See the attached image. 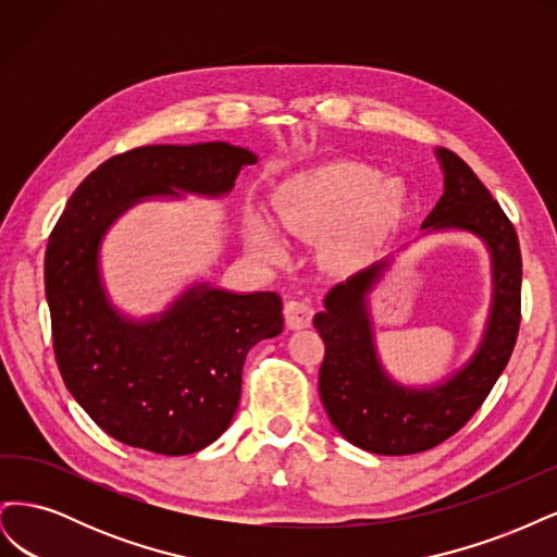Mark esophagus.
Returning a JSON list of instances; mask_svg holds the SVG:
<instances>
[{
    "mask_svg": "<svg viewBox=\"0 0 557 557\" xmlns=\"http://www.w3.org/2000/svg\"><path fill=\"white\" fill-rule=\"evenodd\" d=\"M285 323H288L290 330H305L311 325L313 318V305L309 299H290L285 301Z\"/></svg>",
    "mask_w": 557,
    "mask_h": 557,
    "instance_id": "obj_1",
    "label": "esophagus"
}]
</instances>
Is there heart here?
I'll return each mask as SVG.
<instances>
[{
	"label": "heart",
	"mask_w": 557,
	"mask_h": 557,
	"mask_svg": "<svg viewBox=\"0 0 557 557\" xmlns=\"http://www.w3.org/2000/svg\"><path fill=\"white\" fill-rule=\"evenodd\" d=\"M399 181L381 178L362 162H334L295 176L276 199L283 227L305 237H325L334 228L332 250L342 260H360L385 237L401 209ZM252 244L264 252L281 250L274 227L262 215L250 218Z\"/></svg>",
	"instance_id": "b5f03b06"
}]
</instances>
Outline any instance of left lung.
I'll list each match as a JSON object with an SVG mask.
<instances>
[{
    "label": "left lung",
    "mask_w": 557,
    "mask_h": 557,
    "mask_svg": "<svg viewBox=\"0 0 557 557\" xmlns=\"http://www.w3.org/2000/svg\"><path fill=\"white\" fill-rule=\"evenodd\" d=\"M444 195L423 230L476 234L493 258V309L483 342L460 372L434 387H404L383 372L376 356L367 295L387 262L372 264L334 285L313 325L325 344L318 393L344 440L376 455L423 453L446 442L479 411L507 367L520 327L522 258L518 234L491 190L448 148L436 150Z\"/></svg>",
    "instance_id": "1"
}]
</instances>
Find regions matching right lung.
<instances>
[{
	"instance_id": "1",
	"label": "right lung",
	"mask_w": 557,
	"mask_h": 557,
	"mask_svg": "<svg viewBox=\"0 0 557 557\" xmlns=\"http://www.w3.org/2000/svg\"><path fill=\"white\" fill-rule=\"evenodd\" d=\"M256 160L225 141L132 148L78 185L50 232L44 278L55 360L66 391L113 440L160 455L215 442L239 407L246 352L281 334L283 305L276 293L201 283L160 318L127 320L107 299L99 242L144 197L227 195Z\"/></svg>"
}]
</instances>
